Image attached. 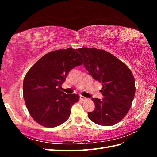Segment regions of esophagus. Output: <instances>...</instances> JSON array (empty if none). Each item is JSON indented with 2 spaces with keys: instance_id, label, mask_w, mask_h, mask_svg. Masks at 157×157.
Wrapping results in <instances>:
<instances>
[{
  "instance_id": "esophagus-1",
  "label": "esophagus",
  "mask_w": 157,
  "mask_h": 157,
  "mask_svg": "<svg viewBox=\"0 0 157 157\" xmlns=\"http://www.w3.org/2000/svg\"><path fill=\"white\" fill-rule=\"evenodd\" d=\"M80 100H82V101H85V100H86L87 98H85L84 96H80Z\"/></svg>"
}]
</instances>
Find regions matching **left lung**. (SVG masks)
<instances>
[{
	"mask_svg": "<svg viewBox=\"0 0 157 157\" xmlns=\"http://www.w3.org/2000/svg\"><path fill=\"white\" fill-rule=\"evenodd\" d=\"M92 77L102 84V100L92 98L96 108L88 117L98 125L116 124L129 111L134 98L135 80L130 69L109 52L96 48L77 50Z\"/></svg>",
	"mask_w": 157,
	"mask_h": 157,
	"instance_id": "1",
	"label": "left lung"
}]
</instances>
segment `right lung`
I'll list each match as a JSON object with an SVG mask.
<instances>
[{
	"label": "right lung",
	"mask_w": 157,
	"mask_h": 157,
	"mask_svg": "<svg viewBox=\"0 0 157 157\" xmlns=\"http://www.w3.org/2000/svg\"><path fill=\"white\" fill-rule=\"evenodd\" d=\"M82 63L77 50L69 48L45 54L28 71L23 83V98L37 123L54 128L68 119L71 107L80 97L61 91V85L69 71Z\"/></svg>",
	"instance_id": "right-lung-1"
}]
</instances>
